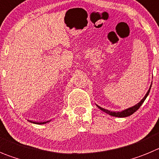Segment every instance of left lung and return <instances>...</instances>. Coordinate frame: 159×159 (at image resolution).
I'll list each match as a JSON object with an SVG mask.
<instances>
[{
  "label": "left lung",
  "mask_w": 159,
  "mask_h": 159,
  "mask_svg": "<svg viewBox=\"0 0 159 159\" xmlns=\"http://www.w3.org/2000/svg\"><path fill=\"white\" fill-rule=\"evenodd\" d=\"M151 86L150 87V89L148 90V92H147V93L146 94V95L144 97H143V99H142L141 101H140L138 104L134 105V107H130L128 108V109H126V110L123 111L121 112H115V111H110L108 110H106V109H104V108H102L100 107H99L98 105H97V107L100 109V110H102V111L106 112L107 114H109L110 116H115V117H120V118H123V117H127V116H131L132 114L134 113V112L136 111L139 109V108L141 107V105L143 104V102L145 101V99H147V95H149V93H150V91H151Z\"/></svg>",
  "instance_id": "obj_1"
}]
</instances>
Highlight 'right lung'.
<instances>
[{"label": "right lung", "mask_w": 159, "mask_h": 159, "mask_svg": "<svg viewBox=\"0 0 159 159\" xmlns=\"http://www.w3.org/2000/svg\"><path fill=\"white\" fill-rule=\"evenodd\" d=\"M48 122H49V121H47V122H40V123H37V124H44V123H48Z\"/></svg>", "instance_id": "right-lung-1"}]
</instances>
